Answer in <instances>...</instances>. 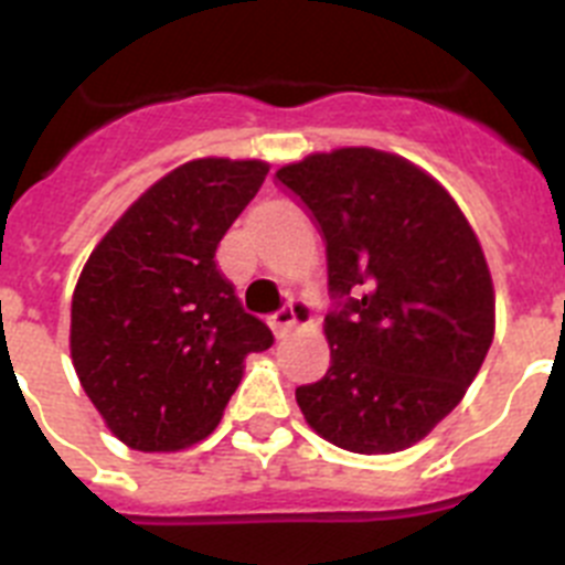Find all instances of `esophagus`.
Here are the masks:
<instances>
[{
	"mask_svg": "<svg viewBox=\"0 0 565 565\" xmlns=\"http://www.w3.org/2000/svg\"><path fill=\"white\" fill-rule=\"evenodd\" d=\"M308 319H311V308H308V302H302V299H291L286 308H279L277 313H271L268 326H271L274 337H286L294 326L308 322Z\"/></svg>",
	"mask_w": 565,
	"mask_h": 565,
	"instance_id": "esophagus-1",
	"label": "esophagus"
}]
</instances>
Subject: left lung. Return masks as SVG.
Listing matches in <instances>:
<instances>
[{
    "mask_svg": "<svg viewBox=\"0 0 565 565\" xmlns=\"http://www.w3.org/2000/svg\"><path fill=\"white\" fill-rule=\"evenodd\" d=\"M322 228L331 367L297 387L308 427L362 456L402 452L450 416L495 337V288L452 194L402 154L313 152L277 169Z\"/></svg>",
    "mask_w": 565,
    "mask_h": 565,
    "instance_id": "left-lung-1",
    "label": "left lung"
}]
</instances>
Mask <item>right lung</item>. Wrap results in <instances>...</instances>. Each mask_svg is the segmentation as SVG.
<instances>
[{"instance_id": "right-lung-1", "label": "right lung", "mask_w": 565, "mask_h": 565, "mask_svg": "<svg viewBox=\"0 0 565 565\" xmlns=\"http://www.w3.org/2000/svg\"><path fill=\"white\" fill-rule=\"evenodd\" d=\"M266 161L181 163L113 223L73 291L70 356L118 441L174 452L221 424L248 353L271 348L217 268V246Z\"/></svg>"}]
</instances>
